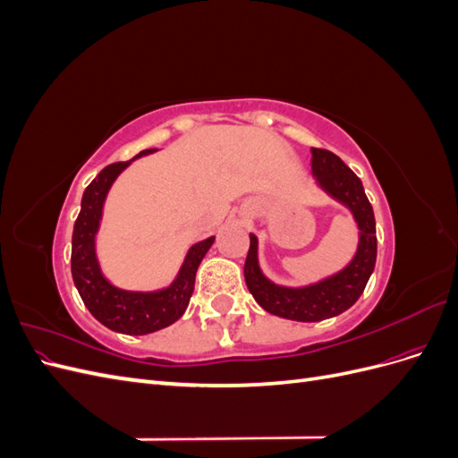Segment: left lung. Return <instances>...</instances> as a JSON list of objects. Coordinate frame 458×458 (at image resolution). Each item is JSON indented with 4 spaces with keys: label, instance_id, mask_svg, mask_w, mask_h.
I'll list each match as a JSON object with an SVG mask.
<instances>
[{
    "label": "left lung",
    "instance_id": "8db88e82",
    "mask_svg": "<svg viewBox=\"0 0 458 458\" xmlns=\"http://www.w3.org/2000/svg\"><path fill=\"white\" fill-rule=\"evenodd\" d=\"M311 172L318 187L332 199L342 202L355 217L359 227V244L353 259L342 271L310 286L290 288L271 283L261 273L258 263V239L250 234V250L244 263V279L259 306L293 321L315 323L336 317L350 310L363 294V290L377 263V221L372 206L365 195L361 179L338 158L335 152L311 148Z\"/></svg>",
    "mask_w": 458,
    "mask_h": 458
}]
</instances>
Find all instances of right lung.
<instances>
[{"instance_id": "add662e5", "label": "right lung", "mask_w": 458, "mask_h": 458, "mask_svg": "<svg viewBox=\"0 0 458 458\" xmlns=\"http://www.w3.org/2000/svg\"><path fill=\"white\" fill-rule=\"evenodd\" d=\"M157 148L141 150L140 157L150 155ZM133 158V160H135ZM114 162L99 172L84 191L81 208L72 233V279L89 313L106 328L122 335H148L170 327L182 317L195 290V276L202 258L214 244V237L189 248L175 281L157 293H131L110 284L101 273L95 254V234L103 217V204L114 179L133 162Z\"/></svg>"}]
</instances>
